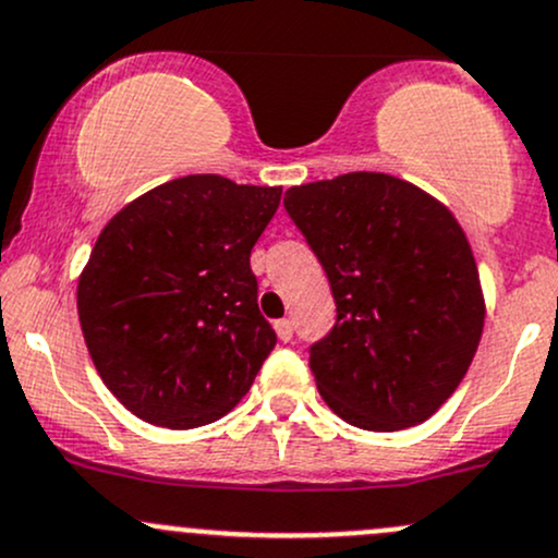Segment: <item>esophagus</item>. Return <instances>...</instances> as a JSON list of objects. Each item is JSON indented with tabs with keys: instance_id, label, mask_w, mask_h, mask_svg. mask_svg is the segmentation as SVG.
I'll use <instances>...</instances> for the list:
<instances>
[{
	"instance_id": "obj_1",
	"label": "esophagus",
	"mask_w": 558,
	"mask_h": 558,
	"mask_svg": "<svg viewBox=\"0 0 558 558\" xmlns=\"http://www.w3.org/2000/svg\"><path fill=\"white\" fill-rule=\"evenodd\" d=\"M275 331H278L280 342H291V339H294V324H291L289 318L275 320Z\"/></svg>"
}]
</instances>
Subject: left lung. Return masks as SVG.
<instances>
[{"label":"left lung","mask_w":558,"mask_h":558,"mask_svg":"<svg viewBox=\"0 0 558 558\" xmlns=\"http://www.w3.org/2000/svg\"><path fill=\"white\" fill-rule=\"evenodd\" d=\"M291 221L324 264L337 324L310 344L320 396L350 425L425 422L457 390L484 328L478 267L441 203L387 173L291 186Z\"/></svg>","instance_id":"left-lung-1"}]
</instances>
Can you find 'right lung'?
Wrapping results in <instances>:
<instances>
[{"label": "right lung", "mask_w": 558, "mask_h": 558, "mask_svg": "<svg viewBox=\"0 0 558 558\" xmlns=\"http://www.w3.org/2000/svg\"><path fill=\"white\" fill-rule=\"evenodd\" d=\"M280 186L195 173L155 186L98 234L77 286L80 326L117 401L151 425L225 417L272 353L251 248Z\"/></svg>", "instance_id": "obj_1"}]
</instances>
